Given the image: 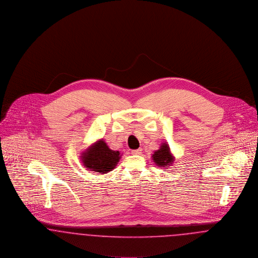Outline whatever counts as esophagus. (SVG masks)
<instances>
[{
	"instance_id": "esophagus-1",
	"label": "esophagus",
	"mask_w": 258,
	"mask_h": 258,
	"mask_svg": "<svg viewBox=\"0 0 258 258\" xmlns=\"http://www.w3.org/2000/svg\"><path fill=\"white\" fill-rule=\"evenodd\" d=\"M131 152H132V154H141L142 150H141V149H133Z\"/></svg>"
}]
</instances>
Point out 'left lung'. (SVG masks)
I'll list each match as a JSON object with an SVG mask.
<instances>
[{
	"mask_svg": "<svg viewBox=\"0 0 258 258\" xmlns=\"http://www.w3.org/2000/svg\"><path fill=\"white\" fill-rule=\"evenodd\" d=\"M152 158H153V161L156 164V166H162V167H167L168 164H172L174 161L170 153V149L166 144H162L161 148L154 152V154L152 155Z\"/></svg>",
	"mask_w": 258,
	"mask_h": 258,
	"instance_id": "8db88e82",
	"label": "left lung"
}]
</instances>
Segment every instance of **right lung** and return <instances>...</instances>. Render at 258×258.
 Masks as SVG:
<instances>
[{"label": "right lung", "instance_id": "add662e5", "mask_svg": "<svg viewBox=\"0 0 258 258\" xmlns=\"http://www.w3.org/2000/svg\"><path fill=\"white\" fill-rule=\"evenodd\" d=\"M119 151L109 149L106 143L100 141L88 149L82 156L83 165L100 174L111 171L119 161Z\"/></svg>", "mask_w": 258, "mask_h": 258}]
</instances>
